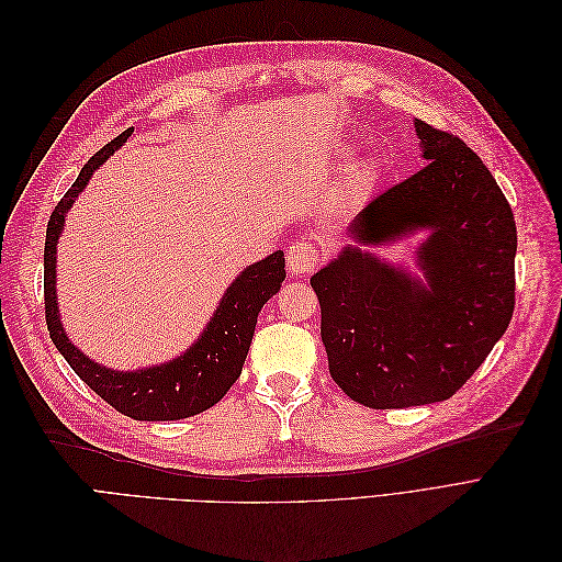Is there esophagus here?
<instances>
[{
    "label": "esophagus",
    "instance_id": "esophagus-1",
    "mask_svg": "<svg viewBox=\"0 0 562 562\" xmlns=\"http://www.w3.org/2000/svg\"><path fill=\"white\" fill-rule=\"evenodd\" d=\"M285 260L293 274H312L321 262V255L312 241H293L285 250Z\"/></svg>",
    "mask_w": 562,
    "mask_h": 562
}]
</instances>
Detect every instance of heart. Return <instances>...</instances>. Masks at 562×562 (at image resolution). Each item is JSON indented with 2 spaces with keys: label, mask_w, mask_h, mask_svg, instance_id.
Wrapping results in <instances>:
<instances>
[{
  "label": "heart",
  "mask_w": 562,
  "mask_h": 562,
  "mask_svg": "<svg viewBox=\"0 0 562 562\" xmlns=\"http://www.w3.org/2000/svg\"><path fill=\"white\" fill-rule=\"evenodd\" d=\"M372 176H375V168H372V166H363L361 171L353 176V180H356V184H366V182L372 180Z\"/></svg>",
  "instance_id": "b5f03b06"
}]
</instances>
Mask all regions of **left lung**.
<instances>
[{"instance_id": "8db88e82", "label": "left lung", "mask_w": 562, "mask_h": 562, "mask_svg": "<svg viewBox=\"0 0 562 562\" xmlns=\"http://www.w3.org/2000/svg\"><path fill=\"white\" fill-rule=\"evenodd\" d=\"M429 164L372 199L353 239L382 244L431 229L417 250L429 289L361 248L312 277L328 368L375 411L446 401L467 384L516 307V220L481 157L415 119Z\"/></svg>"}]
</instances>
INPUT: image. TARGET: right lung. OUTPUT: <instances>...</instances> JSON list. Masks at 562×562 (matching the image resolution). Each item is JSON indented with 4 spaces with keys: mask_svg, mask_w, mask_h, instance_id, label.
<instances>
[{
    "mask_svg": "<svg viewBox=\"0 0 562 562\" xmlns=\"http://www.w3.org/2000/svg\"><path fill=\"white\" fill-rule=\"evenodd\" d=\"M131 133L133 128H126L83 164L81 173L48 217L44 244L46 326L63 359L114 411L145 422L182 419L209 411L239 380L262 304L279 293L285 279V258L283 250H277L239 274V279L227 288L223 302H220L199 342L190 351L178 356L176 361L147 370L116 372L87 359L67 339L60 326L56 304V244L65 225V213L70 211L95 168L105 164L126 143Z\"/></svg>",
    "mask_w": 562,
    "mask_h": 562,
    "instance_id": "obj_1",
    "label": "right lung"
}]
</instances>
